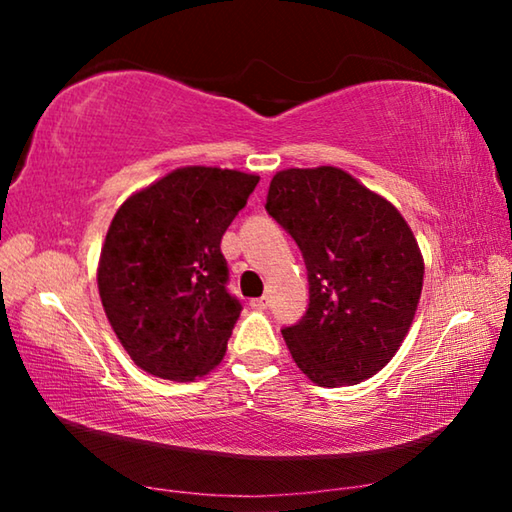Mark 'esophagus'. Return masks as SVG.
I'll return each instance as SVG.
<instances>
[{
    "instance_id": "1",
    "label": "esophagus",
    "mask_w": 512,
    "mask_h": 512,
    "mask_svg": "<svg viewBox=\"0 0 512 512\" xmlns=\"http://www.w3.org/2000/svg\"><path fill=\"white\" fill-rule=\"evenodd\" d=\"M268 305H271V300H268V296H262V298H257V300H250V307L257 309V311H266Z\"/></svg>"
}]
</instances>
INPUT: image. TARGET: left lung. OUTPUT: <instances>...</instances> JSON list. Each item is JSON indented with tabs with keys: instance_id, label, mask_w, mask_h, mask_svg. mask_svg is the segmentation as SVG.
I'll return each instance as SVG.
<instances>
[{
	"instance_id": "obj_1",
	"label": "left lung",
	"mask_w": 512,
	"mask_h": 512,
	"mask_svg": "<svg viewBox=\"0 0 512 512\" xmlns=\"http://www.w3.org/2000/svg\"><path fill=\"white\" fill-rule=\"evenodd\" d=\"M266 212L307 266L309 307L282 327L293 361L325 388L377 375L400 350L422 293L424 262L409 223L336 167L275 173Z\"/></svg>"
}]
</instances>
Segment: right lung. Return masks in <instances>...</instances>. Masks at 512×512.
<instances>
[{
    "instance_id": "obj_1",
    "label": "right lung",
    "mask_w": 512,
    "mask_h": 512,
    "mask_svg": "<svg viewBox=\"0 0 512 512\" xmlns=\"http://www.w3.org/2000/svg\"><path fill=\"white\" fill-rule=\"evenodd\" d=\"M257 183L244 171L183 167L117 210L101 248L99 296L142 370L192 381L221 363L241 314L221 237Z\"/></svg>"
}]
</instances>
